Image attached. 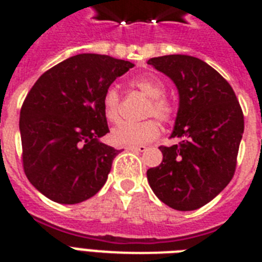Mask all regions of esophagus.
Returning a JSON list of instances; mask_svg holds the SVG:
<instances>
[{
	"instance_id": "esophagus-1",
	"label": "esophagus",
	"mask_w": 262,
	"mask_h": 262,
	"mask_svg": "<svg viewBox=\"0 0 262 262\" xmlns=\"http://www.w3.org/2000/svg\"><path fill=\"white\" fill-rule=\"evenodd\" d=\"M126 149L134 152H144L147 151V147H145V145H135V147H126Z\"/></svg>"
}]
</instances>
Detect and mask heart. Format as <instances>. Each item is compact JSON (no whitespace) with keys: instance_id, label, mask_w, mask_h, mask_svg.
Listing matches in <instances>:
<instances>
[{"instance_id":"heart-1","label":"heart","mask_w":262,"mask_h":262,"mask_svg":"<svg viewBox=\"0 0 262 262\" xmlns=\"http://www.w3.org/2000/svg\"><path fill=\"white\" fill-rule=\"evenodd\" d=\"M129 85L139 89L149 98L145 115L156 117L161 122H169L174 114L172 103L164 97L165 85L161 78L154 73H145L129 80ZM120 93L115 86L105 90L102 97V110L108 122H118L120 118ZM160 135V126L155 119H148L140 123L122 122L111 129V142L123 147H135L145 144Z\"/></svg>"}]
</instances>
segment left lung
<instances>
[{
  "mask_svg": "<svg viewBox=\"0 0 262 262\" xmlns=\"http://www.w3.org/2000/svg\"><path fill=\"white\" fill-rule=\"evenodd\" d=\"M148 64L177 86L180 106L170 138L181 139L160 147L163 161L148 169V182L169 207L200 209L232 180L244 133L242 107L231 85L201 59L166 55Z\"/></svg>",
  "mask_w": 262,
  "mask_h": 262,
  "instance_id": "8db88e82",
  "label": "left lung"
}]
</instances>
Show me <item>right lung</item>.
<instances>
[{
  "instance_id": "right-lung-1",
  "label": "right lung",
  "mask_w": 262,
  "mask_h": 262,
  "mask_svg": "<svg viewBox=\"0 0 262 262\" xmlns=\"http://www.w3.org/2000/svg\"><path fill=\"white\" fill-rule=\"evenodd\" d=\"M134 64L80 53L52 67L27 94L19 117L23 169L51 201L75 205L105 185L120 151L99 139L108 131L105 90Z\"/></svg>"
}]
</instances>
